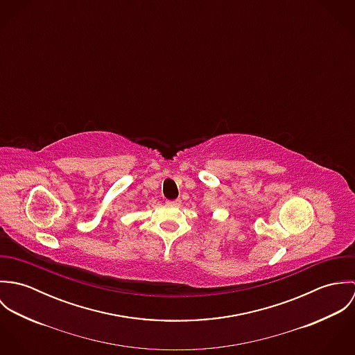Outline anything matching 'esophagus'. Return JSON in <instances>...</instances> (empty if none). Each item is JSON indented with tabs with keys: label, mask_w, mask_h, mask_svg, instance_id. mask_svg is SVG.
<instances>
[{
	"label": "esophagus",
	"mask_w": 355,
	"mask_h": 355,
	"mask_svg": "<svg viewBox=\"0 0 355 355\" xmlns=\"http://www.w3.org/2000/svg\"><path fill=\"white\" fill-rule=\"evenodd\" d=\"M168 205H173V206H178L180 203V200H173V201H168Z\"/></svg>",
	"instance_id": "esophagus-1"
}]
</instances>
